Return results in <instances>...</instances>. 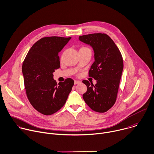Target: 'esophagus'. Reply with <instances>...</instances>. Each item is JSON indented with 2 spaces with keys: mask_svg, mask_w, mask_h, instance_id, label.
Here are the masks:
<instances>
[{
  "mask_svg": "<svg viewBox=\"0 0 154 154\" xmlns=\"http://www.w3.org/2000/svg\"><path fill=\"white\" fill-rule=\"evenodd\" d=\"M81 82L79 81H76V80H75V84L76 85V84H80Z\"/></svg>",
  "mask_w": 154,
  "mask_h": 154,
  "instance_id": "obj_1",
  "label": "esophagus"
}]
</instances>
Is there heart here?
Returning a JSON list of instances; mask_svg holds the SVG:
<instances>
[{
	"mask_svg": "<svg viewBox=\"0 0 154 154\" xmlns=\"http://www.w3.org/2000/svg\"><path fill=\"white\" fill-rule=\"evenodd\" d=\"M82 48H86V47H82Z\"/></svg>",
	"mask_w": 154,
	"mask_h": 154,
	"instance_id": "b5f03b06",
	"label": "heart"
}]
</instances>
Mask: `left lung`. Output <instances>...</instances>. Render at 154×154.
Instances as JSON below:
<instances>
[{
	"label": "left lung",
	"mask_w": 154,
	"mask_h": 154,
	"mask_svg": "<svg viewBox=\"0 0 154 154\" xmlns=\"http://www.w3.org/2000/svg\"><path fill=\"white\" fill-rule=\"evenodd\" d=\"M79 39L90 45L95 52V62L88 71V76L97 80V84L82 81L87 90L83 99L95 112L104 113L115 103L118 91L123 59L113 41L106 33H93L80 36Z\"/></svg>",
	"instance_id": "1"
}]
</instances>
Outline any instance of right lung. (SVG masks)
<instances>
[{
    "label": "right lung",
    "instance_id": "obj_1",
    "mask_svg": "<svg viewBox=\"0 0 154 154\" xmlns=\"http://www.w3.org/2000/svg\"><path fill=\"white\" fill-rule=\"evenodd\" d=\"M70 39L42 38L29 49L23 62L22 69L27 98L43 115H52L62 108L74 85L71 78L57 84L53 75L60 67L59 53Z\"/></svg>",
    "mask_w": 154,
    "mask_h": 154
}]
</instances>
